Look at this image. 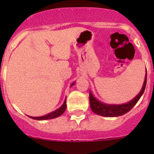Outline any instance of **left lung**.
I'll list each match as a JSON object with an SVG mask.
<instances>
[{"mask_svg":"<svg viewBox=\"0 0 154 154\" xmlns=\"http://www.w3.org/2000/svg\"><path fill=\"white\" fill-rule=\"evenodd\" d=\"M147 83V70H146L144 81L139 94L129 102L122 104H109L103 103L100 100H97L91 91H89V102L90 106L93 112L96 113L100 116L103 117H118V116H123L132 109L133 106L137 103L140 97L143 94L144 89Z\"/></svg>","mask_w":154,"mask_h":154,"instance_id":"left-lung-1","label":"left lung"}]
</instances>
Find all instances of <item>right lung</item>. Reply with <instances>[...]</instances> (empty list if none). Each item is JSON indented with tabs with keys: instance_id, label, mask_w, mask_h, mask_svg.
<instances>
[{
	"instance_id": "right-lung-1",
	"label": "right lung",
	"mask_w": 154,
	"mask_h": 154,
	"mask_svg": "<svg viewBox=\"0 0 154 154\" xmlns=\"http://www.w3.org/2000/svg\"><path fill=\"white\" fill-rule=\"evenodd\" d=\"M75 83V82L72 83L71 85V87L73 86ZM66 109V97L65 99L64 102H63V105L59 107L57 109H56L55 111H53L52 112H50L48 114L45 115V116H40V117H32V116H29V118H31L32 119H35V120H38V121H43V120H49V119H56V118L59 117L61 115H63L64 113L65 110Z\"/></svg>"
}]
</instances>
